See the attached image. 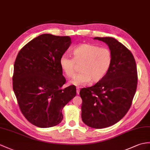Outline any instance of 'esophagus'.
I'll list each match as a JSON object with an SVG mask.
<instances>
[{
	"instance_id": "34e87169",
	"label": "esophagus",
	"mask_w": 150,
	"mask_h": 150,
	"mask_svg": "<svg viewBox=\"0 0 150 150\" xmlns=\"http://www.w3.org/2000/svg\"><path fill=\"white\" fill-rule=\"evenodd\" d=\"M79 91H80L79 88V87L76 88V93H77V94H78V95L79 93Z\"/></svg>"
}]
</instances>
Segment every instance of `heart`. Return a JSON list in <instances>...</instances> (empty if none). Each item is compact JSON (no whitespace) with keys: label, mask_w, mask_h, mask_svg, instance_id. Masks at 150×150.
Returning a JSON list of instances; mask_svg holds the SVG:
<instances>
[{"label":"heart","mask_w":150,"mask_h":150,"mask_svg":"<svg viewBox=\"0 0 150 150\" xmlns=\"http://www.w3.org/2000/svg\"><path fill=\"white\" fill-rule=\"evenodd\" d=\"M73 58L63 54L59 61L60 67L69 78L75 76L77 64L81 65V72L76 75L71 81L76 86L85 85L90 81H100L111 67L112 56L107 47H100L91 44H82L72 51Z\"/></svg>","instance_id":"b5f03b06"}]
</instances>
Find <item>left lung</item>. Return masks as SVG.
Here are the masks:
<instances>
[{
  "label": "left lung",
  "mask_w": 150,
  "mask_h": 150,
  "mask_svg": "<svg viewBox=\"0 0 150 150\" xmlns=\"http://www.w3.org/2000/svg\"><path fill=\"white\" fill-rule=\"evenodd\" d=\"M105 42L112 60L100 81L79 92L81 118L86 125L103 129L119 122L130 109L137 85L136 61L130 51L112 38H95Z\"/></svg>",
  "instance_id": "left-lung-1"
}]
</instances>
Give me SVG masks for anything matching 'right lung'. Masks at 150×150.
<instances>
[{
  "label": "right lung",
  "mask_w": 150,
  "mask_h": 150,
  "mask_svg": "<svg viewBox=\"0 0 150 150\" xmlns=\"http://www.w3.org/2000/svg\"><path fill=\"white\" fill-rule=\"evenodd\" d=\"M71 44L69 36L44 34L25 45L14 62L13 88L20 110L35 126L48 128L63 119L62 110L76 95L66 82L59 61Z\"/></svg>",
  "instance_id": "right-lung-1"
}]
</instances>
